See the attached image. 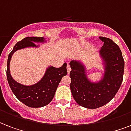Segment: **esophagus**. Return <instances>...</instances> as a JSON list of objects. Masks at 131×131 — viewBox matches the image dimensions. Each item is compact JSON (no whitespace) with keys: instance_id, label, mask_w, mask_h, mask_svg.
I'll return each mask as SVG.
<instances>
[{"instance_id":"obj_1","label":"esophagus","mask_w":131,"mask_h":131,"mask_svg":"<svg viewBox=\"0 0 131 131\" xmlns=\"http://www.w3.org/2000/svg\"><path fill=\"white\" fill-rule=\"evenodd\" d=\"M67 72H68V74H69L70 71H71V67H70V65L68 64H67Z\"/></svg>"}]
</instances>
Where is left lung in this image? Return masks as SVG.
<instances>
[{
  "label": "left lung",
  "instance_id": "1",
  "mask_svg": "<svg viewBox=\"0 0 131 131\" xmlns=\"http://www.w3.org/2000/svg\"><path fill=\"white\" fill-rule=\"evenodd\" d=\"M103 45L99 50L104 64L103 78L94 82L88 78L86 68L80 61L70 62L71 82L70 88L76 103L88 109H96L108 103L120 88L124 69V61L118 45L109 38L99 37Z\"/></svg>",
  "mask_w": 131,
  "mask_h": 131
}]
</instances>
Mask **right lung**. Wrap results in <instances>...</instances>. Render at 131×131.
<instances>
[{
	"label": "right lung",
	"instance_id": "1",
	"mask_svg": "<svg viewBox=\"0 0 131 131\" xmlns=\"http://www.w3.org/2000/svg\"><path fill=\"white\" fill-rule=\"evenodd\" d=\"M45 41L43 37H26L15 44L8 56L7 77L9 86L17 99L30 107H41L52 101L61 79L67 74V63H64L60 68L49 66L41 80L31 86H25L13 80L10 73L9 64L12 56L16 51L26 47H37L39 45H36L35 43Z\"/></svg>",
	"mask_w": 131,
	"mask_h": 131
}]
</instances>
